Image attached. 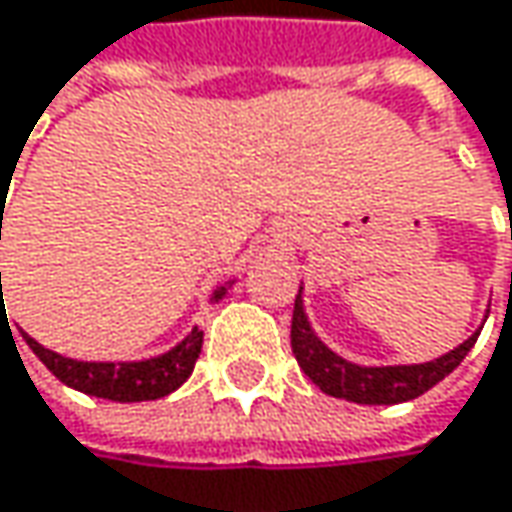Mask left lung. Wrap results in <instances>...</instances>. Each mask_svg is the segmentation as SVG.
<instances>
[{
	"instance_id": "left-lung-1",
	"label": "left lung",
	"mask_w": 512,
	"mask_h": 512,
	"mask_svg": "<svg viewBox=\"0 0 512 512\" xmlns=\"http://www.w3.org/2000/svg\"><path fill=\"white\" fill-rule=\"evenodd\" d=\"M301 292H304V286L298 289L295 310H292V353H295L301 371L310 376L324 394L359 403V406H397V403H408V400L426 394L429 388H435L440 379H446L464 362V356L472 350L478 333H481V330H475L464 345L437 356L432 362L356 365L318 339L310 318H307V310H304Z\"/></svg>"
}]
</instances>
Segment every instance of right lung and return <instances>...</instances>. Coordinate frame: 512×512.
Instances as JSON below:
<instances>
[{
  "instance_id": "obj_1",
  "label": "right lung",
  "mask_w": 512,
  "mask_h": 512,
  "mask_svg": "<svg viewBox=\"0 0 512 512\" xmlns=\"http://www.w3.org/2000/svg\"><path fill=\"white\" fill-rule=\"evenodd\" d=\"M231 284L234 281L217 286L211 301L226 298ZM22 339L63 385L83 391L89 397L115 400V403H141V400H159V397L173 394L191 376L196 359H199V350H202L199 327H194L176 347H170L159 356H150V359H138V362H80V359H69V356L48 350L37 339H31L28 333H22Z\"/></svg>"
}]
</instances>
